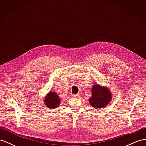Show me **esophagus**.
Wrapping results in <instances>:
<instances>
[{
  "instance_id": "obj_1",
  "label": "esophagus",
  "mask_w": 146,
  "mask_h": 146,
  "mask_svg": "<svg viewBox=\"0 0 146 146\" xmlns=\"http://www.w3.org/2000/svg\"><path fill=\"white\" fill-rule=\"evenodd\" d=\"M80 97L79 94H77V95H73V97L74 98H79Z\"/></svg>"
}]
</instances>
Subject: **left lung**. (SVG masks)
I'll use <instances>...</instances> for the list:
<instances>
[{
	"label": "left lung",
	"instance_id": "1",
	"mask_svg": "<svg viewBox=\"0 0 146 146\" xmlns=\"http://www.w3.org/2000/svg\"><path fill=\"white\" fill-rule=\"evenodd\" d=\"M111 98V92L107 86L95 84L92 88V96L88 98V102L92 107L100 109L108 105Z\"/></svg>",
	"mask_w": 146,
	"mask_h": 146
}]
</instances>
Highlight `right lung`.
Masks as SVG:
<instances>
[{
	"label": "right lung",
	"mask_w": 146,
	"mask_h": 146,
	"mask_svg": "<svg viewBox=\"0 0 146 146\" xmlns=\"http://www.w3.org/2000/svg\"><path fill=\"white\" fill-rule=\"evenodd\" d=\"M44 104L49 108H55L61 104V98L54 91H49L44 98Z\"/></svg>",
	"instance_id": "obj_1"
}]
</instances>
